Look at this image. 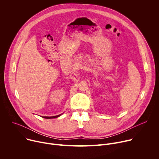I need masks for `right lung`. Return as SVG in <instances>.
Listing matches in <instances>:
<instances>
[{"mask_svg":"<svg viewBox=\"0 0 159 159\" xmlns=\"http://www.w3.org/2000/svg\"><path fill=\"white\" fill-rule=\"evenodd\" d=\"M60 115H57V116H50V117H49V116H41V117H42V118H46V119H52V118H58V117H59Z\"/></svg>","mask_w":159,"mask_h":159,"instance_id":"1","label":"right lung"}]
</instances>
